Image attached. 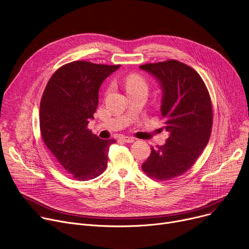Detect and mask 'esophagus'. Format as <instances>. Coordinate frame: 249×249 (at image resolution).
I'll return each instance as SVG.
<instances>
[{
    "mask_svg": "<svg viewBox=\"0 0 249 249\" xmlns=\"http://www.w3.org/2000/svg\"><path fill=\"white\" fill-rule=\"evenodd\" d=\"M121 140H123L124 142H125V143H133V142L135 141V138L123 136V137H121Z\"/></svg>",
    "mask_w": 249,
    "mask_h": 249,
    "instance_id": "1",
    "label": "esophagus"
}]
</instances>
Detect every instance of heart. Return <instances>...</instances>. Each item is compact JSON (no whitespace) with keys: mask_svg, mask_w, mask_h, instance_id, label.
Masks as SVG:
<instances>
[{"mask_svg":"<svg viewBox=\"0 0 249 249\" xmlns=\"http://www.w3.org/2000/svg\"><path fill=\"white\" fill-rule=\"evenodd\" d=\"M124 85L127 92L140 89H147V82L145 78L137 73L127 75L124 79Z\"/></svg>","mask_w":249,"mask_h":249,"instance_id":"heart-1","label":"heart"}]
</instances>
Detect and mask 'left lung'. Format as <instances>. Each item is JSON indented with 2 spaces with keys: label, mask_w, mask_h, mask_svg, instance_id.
<instances>
[{
  "label": "left lung",
  "mask_w": 249,
  "mask_h": 249,
  "mask_svg": "<svg viewBox=\"0 0 249 249\" xmlns=\"http://www.w3.org/2000/svg\"><path fill=\"white\" fill-rule=\"evenodd\" d=\"M157 79L162 89L161 114L169 133L166 143L151 148L142 165L156 180H169L191 168L206 148L213 109L205 82L189 66L175 60L140 66Z\"/></svg>",
  "instance_id": "obj_1"
}]
</instances>
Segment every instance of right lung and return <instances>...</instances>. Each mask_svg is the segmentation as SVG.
Instances as JSON below:
<instances>
[{"instance_id": "add662e5", "label": "right lung", "mask_w": 249, "mask_h": 249, "mask_svg": "<svg viewBox=\"0 0 249 249\" xmlns=\"http://www.w3.org/2000/svg\"><path fill=\"white\" fill-rule=\"evenodd\" d=\"M120 67L69 63L55 71L42 94L39 122L43 142L77 180L95 178L107 166L109 146L115 140H101L87 125L96 111L102 82Z\"/></svg>"}]
</instances>
